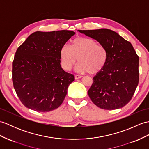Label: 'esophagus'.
Listing matches in <instances>:
<instances>
[{"mask_svg":"<svg viewBox=\"0 0 149 149\" xmlns=\"http://www.w3.org/2000/svg\"><path fill=\"white\" fill-rule=\"evenodd\" d=\"M82 76L81 75H75V79H81Z\"/></svg>","mask_w":149,"mask_h":149,"instance_id":"esophagus-1","label":"esophagus"}]
</instances>
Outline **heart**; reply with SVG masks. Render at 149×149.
Here are the masks:
<instances>
[{"label":"heart","mask_w":149,"mask_h":149,"mask_svg":"<svg viewBox=\"0 0 149 149\" xmlns=\"http://www.w3.org/2000/svg\"><path fill=\"white\" fill-rule=\"evenodd\" d=\"M60 56L61 67L64 70H72L78 58L79 63L76 70L81 73L89 72L91 74L102 70L109 60L107 48L88 37L75 38L70 47L65 45L61 48Z\"/></svg>","instance_id":"obj_1"}]
</instances>
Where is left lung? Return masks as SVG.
I'll use <instances>...</instances> for the list:
<instances>
[{"mask_svg": "<svg viewBox=\"0 0 149 149\" xmlns=\"http://www.w3.org/2000/svg\"><path fill=\"white\" fill-rule=\"evenodd\" d=\"M78 31L97 40L109 53L105 67L93 77L89 98L102 109L122 108L132 98L139 82V57L132 44L109 29Z\"/></svg>", "mask_w": 149, "mask_h": 149, "instance_id": "obj_1", "label": "left lung"}]
</instances>
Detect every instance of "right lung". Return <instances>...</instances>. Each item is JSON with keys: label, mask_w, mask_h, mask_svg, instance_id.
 I'll list each match as a JSON object with an SVG mask.
<instances>
[{"label": "right lung", "mask_w": 149, "mask_h": 149, "mask_svg": "<svg viewBox=\"0 0 149 149\" xmlns=\"http://www.w3.org/2000/svg\"><path fill=\"white\" fill-rule=\"evenodd\" d=\"M75 33L70 30L38 31L17 49L12 79L17 96L28 109L49 112L63 103L75 77L61 68L60 53Z\"/></svg>", "instance_id": "1"}]
</instances>
